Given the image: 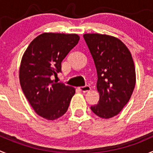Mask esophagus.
<instances>
[{
	"mask_svg": "<svg viewBox=\"0 0 153 153\" xmlns=\"http://www.w3.org/2000/svg\"><path fill=\"white\" fill-rule=\"evenodd\" d=\"M79 89L81 90V91L82 92H88L91 90V87H90L89 85H85L84 86V87H79Z\"/></svg>",
	"mask_w": 153,
	"mask_h": 153,
	"instance_id": "1",
	"label": "esophagus"
}]
</instances>
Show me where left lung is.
Returning <instances> with one entry per match:
<instances>
[{
  "mask_svg": "<svg viewBox=\"0 0 153 153\" xmlns=\"http://www.w3.org/2000/svg\"><path fill=\"white\" fill-rule=\"evenodd\" d=\"M84 38L98 76L99 100L90 108L99 117L111 118L122 111L134 90L136 74L132 57L125 44L116 37L86 33Z\"/></svg>",
  "mask_w": 153,
  "mask_h": 153,
  "instance_id": "obj_1",
  "label": "left lung"
}]
</instances>
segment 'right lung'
I'll return each instance as SVG.
<instances>
[{"label": "right lung", "mask_w": 153, "mask_h": 153, "mask_svg": "<svg viewBox=\"0 0 153 153\" xmlns=\"http://www.w3.org/2000/svg\"><path fill=\"white\" fill-rule=\"evenodd\" d=\"M77 34L44 33L30 43L19 69L22 91L35 112L54 120L67 111L74 87L51 79L61 72V62L78 44Z\"/></svg>", "instance_id": "right-lung-1"}]
</instances>
